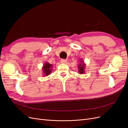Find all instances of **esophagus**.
Segmentation results:
<instances>
[{
	"label": "esophagus",
	"instance_id": "esophagus-1",
	"mask_svg": "<svg viewBox=\"0 0 128 128\" xmlns=\"http://www.w3.org/2000/svg\"><path fill=\"white\" fill-rule=\"evenodd\" d=\"M60 62L61 64H65L67 62V60H65V59H61L60 60Z\"/></svg>",
	"mask_w": 128,
	"mask_h": 128
}]
</instances>
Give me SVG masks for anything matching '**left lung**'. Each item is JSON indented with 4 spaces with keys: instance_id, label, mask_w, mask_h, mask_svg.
Masks as SVG:
<instances>
[{
    "instance_id": "left-lung-1",
    "label": "left lung",
    "mask_w": 128,
    "mask_h": 128,
    "mask_svg": "<svg viewBox=\"0 0 128 128\" xmlns=\"http://www.w3.org/2000/svg\"><path fill=\"white\" fill-rule=\"evenodd\" d=\"M86 64L84 63V60L82 59L80 60V63L78 64V73L80 74H83L85 72V69H86Z\"/></svg>"
}]
</instances>
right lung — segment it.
Returning a JSON list of instances; mask_svg holds the SVG:
<instances>
[{"label":"right lung","instance_id":"right-lung-1","mask_svg":"<svg viewBox=\"0 0 128 128\" xmlns=\"http://www.w3.org/2000/svg\"><path fill=\"white\" fill-rule=\"evenodd\" d=\"M52 65L51 64H49L48 62H46L44 63L43 66L42 67L43 76H48V75H49L52 72Z\"/></svg>","mask_w":128,"mask_h":128}]
</instances>
